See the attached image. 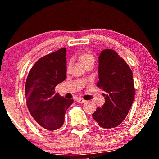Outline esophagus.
I'll return each instance as SVG.
<instances>
[{
	"instance_id": "1",
	"label": "esophagus",
	"mask_w": 159,
	"mask_h": 159,
	"mask_svg": "<svg viewBox=\"0 0 159 159\" xmlns=\"http://www.w3.org/2000/svg\"><path fill=\"white\" fill-rule=\"evenodd\" d=\"M76 102H79V103H84V102H85V100L83 98H77Z\"/></svg>"
}]
</instances>
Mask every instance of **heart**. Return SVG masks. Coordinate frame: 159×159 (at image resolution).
I'll use <instances>...</instances> for the list:
<instances>
[{"instance_id": "b5f03b06", "label": "heart", "mask_w": 159, "mask_h": 159, "mask_svg": "<svg viewBox=\"0 0 159 159\" xmlns=\"http://www.w3.org/2000/svg\"><path fill=\"white\" fill-rule=\"evenodd\" d=\"M79 60L82 63L83 66L88 65V64H93L95 63V57H94L93 54L90 52H85L81 54L79 56ZM70 67V64H68V69Z\"/></svg>"}]
</instances>
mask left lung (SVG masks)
I'll use <instances>...</instances> for the list:
<instances>
[{
    "instance_id": "1",
    "label": "left lung",
    "mask_w": 159,
    "mask_h": 159,
    "mask_svg": "<svg viewBox=\"0 0 159 159\" xmlns=\"http://www.w3.org/2000/svg\"><path fill=\"white\" fill-rule=\"evenodd\" d=\"M97 86L105 94V103L97 108L93 118L102 128L117 127L127 116L134 97L133 72L116 51L104 50L99 57Z\"/></svg>"
}]
</instances>
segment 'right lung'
<instances>
[{
    "label": "right lung",
    "mask_w": 159,
    "mask_h": 159,
    "mask_svg": "<svg viewBox=\"0 0 159 159\" xmlns=\"http://www.w3.org/2000/svg\"><path fill=\"white\" fill-rule=\"evenodd\" d=\"M66 75L65 48L40 58L29 71L25 85L26 105L40 128L53 131L64 124L66 109L74 100L55 94V88Z\"/></svg>",
    "instance_id": "right-lung-1"
}]
</instances>
